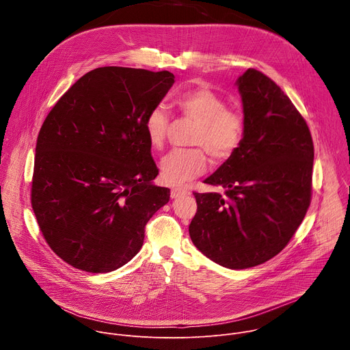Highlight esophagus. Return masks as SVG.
I'll return each mask as SVG.
<instances>
[{"label":"esophagus","instance_id":"esophagus-1","mask_svg":"<svg viewBox=\"0 0 350 350\" xmlns=\"http://www.w3.org/2000/svg\"><path fill=\"white\" fill-rule=\"evenodd\" d=\"M187 193H189V191H188L187 188H183V187H174V188L172 189V192H170V196L176 199V198H180V196L187 195Z\"/></svg>","mask_w":350,"mask_h":350}]
</instances>
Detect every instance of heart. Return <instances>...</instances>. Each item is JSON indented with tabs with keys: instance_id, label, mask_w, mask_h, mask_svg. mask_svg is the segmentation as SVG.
<instances>
[{
	"instance_id": "1",
	"label": "heart",
	"mask_w": 350,
	"mask_h": 350,
	"mask_svg": "<svg viewBox=\"0 0 350 350\" xmlns=\"http://www.w3.org/2000/svg\"><path fill=\"white\" fill-rule=\"evenodd\" d=\"M173 105L181 116L196 123L189 142L201 146L174 151L162 159V180L169 185H181L206 170L204 148L217 162H224L237 152L245 134V118L241 111L227 107L221 95L205 87L178 94ZM169 124V115L162 107L152 108L146 115L144 130L154 149L165 146Z\"/></svg>"
}]
</instances>
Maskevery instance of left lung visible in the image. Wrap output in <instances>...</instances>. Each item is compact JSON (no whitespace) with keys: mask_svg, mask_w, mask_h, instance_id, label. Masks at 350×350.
Wrapping results in <instances>:
<instances>
[{"mask_svg":"<svg viewBox=\"0 0 350 350\" xmlns=\"http://www.w3.org/2000/svg\"><path fill=\"white\" fill-rule=\"evenodd\" d=\"M245 134L237 152L204 183L224 192H193V245L215 263L242 270L278 255L310 205L314 146L310 130L266 75L238 77Z\"/></svg>","mask_w":350,"mask_h":350,"instance_id":"left-lung-1","label":"left lung"}]
</instances>
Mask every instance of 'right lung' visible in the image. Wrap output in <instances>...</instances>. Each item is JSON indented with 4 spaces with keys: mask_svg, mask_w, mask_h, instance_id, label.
<instances>
[{
    "mask_svg": "<svg viewBox=\"0 0 350 350\" xmlns=\"http://www.w3.org/2000/svg\"><path fill=\"white\" fill-rule=\"evenodd\" d=\"M174 83L162 70L105 66L80 77L45 118L36 145L31 208L68 265L109 273L130 262L170 199L144 122Z\"/></svg>",
    "mask_w": 350,
    "mask_h": 350,
    "instance_id": "obj_1",
    "label": "right lung"
}]
</instances>
